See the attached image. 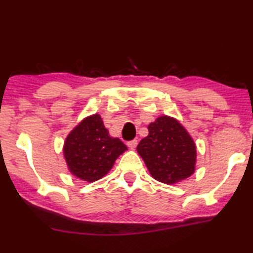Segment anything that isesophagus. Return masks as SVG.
<instances>
[{
  "label": "esophagus",
  "instance_id": "1",
  "mask_svg": "<svg viewBox=\"0 0 253 253\" xmlns=\"http://www.w3.org/2000/svg\"><path fill=\"white\" fill-rule=\"evenodd\" d=\"M127 145H128V148L131 149V150H134V149L136 148V145H137V141L136 140H133V141L127 142Z\"/></svg>",
  "mask_w": 253,
  "mask_h": 253
}]
</instances>
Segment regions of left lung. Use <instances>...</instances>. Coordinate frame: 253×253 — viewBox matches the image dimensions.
I'll return each mask as SVG.
<instances>
[{"instance_id":"left-lung-1","label":"left lung","mask_w":253,"mask_h":253,"mask_svg":"<svg viewBox=\"0 0 253 253\" xmlns=\"http://www.w3.org/2000/svg\"><path fill=\"white\" fill-rule=\"evenodd\" d=\"M149 135L136 150L151 176L159 182L175 184L196 169V144L179 120L161 116L148 126Z\"/></svg>"}]
</instances>
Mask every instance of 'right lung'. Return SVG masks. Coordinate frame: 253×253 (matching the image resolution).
<instances>
[{"label":"right lung","instance_id":"right-lung-1","mask_svg":"<svg viewBox=\"0 0 253 253\" xmlns=\"http://www.w3.org/2000/svg\"><path fill=\"white\" fill-rule=\"evenodd\" d=\"M126 150L127 147L118 137L110 136L97 113L81 120L67 135L63 147L67 169L86 182L105 176L116 159Z\"/></svg>","mask_w":253,"mask_h":253}]
</instances>
